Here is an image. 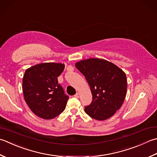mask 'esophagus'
<instances>
[{
	"label": "esophagus",
	"instance_id": "1",
	"mask_svg": "<svg viewBox=\"0 0 157 157\" xmlns=\"http://www.w3.org/2000/svg\"><path fill=\"white\" fill-rule=\"evenodd\" d=\"M79 93H76L75 95H74V97H75V98H79Z\"/></svg>",
	"mask_w": 157,
	"mask_h": 157
}]
</instances>
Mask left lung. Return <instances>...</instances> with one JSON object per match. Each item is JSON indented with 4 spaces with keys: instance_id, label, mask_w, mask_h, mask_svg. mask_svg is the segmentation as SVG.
<instances>
[{
    "instance_id": "8db88e82",
    "label": "left lung",
    "mask_w": 157,
    "mask_h": 157,
    "mask_svg": "<svg viewBox=\"0 0 157 157\" xmlns=\"http://www.w3.org/2000/svg\"><path fill=\"white\" fill-rule=\"evenodd\" d=\"M86 79L93 101L84 111L91 118L105 121L121 108L127 93V76L114 64L100 58H89L75 63Z\"/></svg>"
}]
</instances>
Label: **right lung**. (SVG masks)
Returning a JSON list of instances; mask_svg holds the SVG:
<instances>
[{"mask_svg": "<svg viewBox=\"0 0 157 157\" xmlns=\"http://www.w3.org/2000/svg\"><path fill=\"white\" fill-rule=\"evenodd\" d=\"M64 69V64L45 63L26 70L22 81L24 99L39 117L52 119L65 109L69 96L58 83Z\"/></svg>", "mask_w": 157, "mask_h": 157, "instance_id": "1", "label": "right lung"}]
</instances>
